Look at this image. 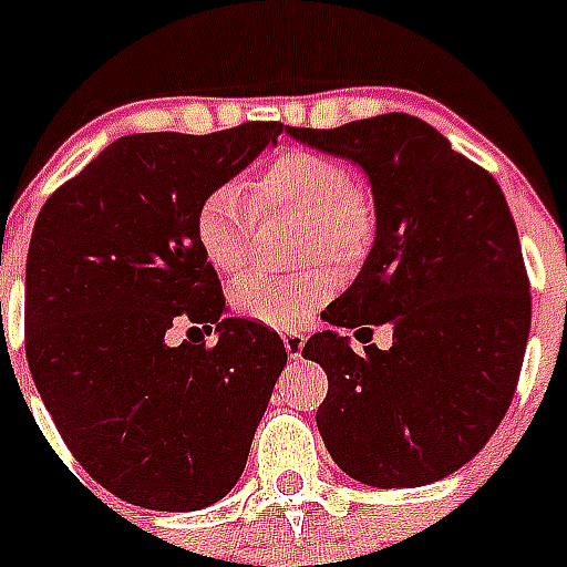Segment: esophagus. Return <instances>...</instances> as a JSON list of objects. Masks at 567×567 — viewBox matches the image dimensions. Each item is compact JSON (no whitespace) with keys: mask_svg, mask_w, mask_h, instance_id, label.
Listing matches in <instances>:
<instances>
[{"mask_svg":"<svg viewBox=\"0 0 567 567\" xmlns=\"http://www.w3.org/2000/svg\"><path fill=\"white\" fill-rule=\"evenodd\" d=\"M282 341H285V350H288V355H291V359H300L302 347H306V336H302V332H288Z\"/></svg>","mask_w":567,"mask_h":567,"instance_id":"esophagus-1","label":"esophagus"}]
</instances>
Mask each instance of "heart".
Here are the masks:
<instances>
[{"mask_svg": "<svg viewBox=\"0 0 567 567\" xmlns=\"http://www.w3.org/2000/svg\"><path fill=\"white\" fill-rule=\"evenodd\" d=\"M265 208L302 212L309 223L302 229L306 256H329L350 265L364 256L371 244V212L355 194V176L347 164L309 150H288L265 164L256 185ZM258 208L240 182H220L203 196L196 208V240L203 256L220 274H238L249 261ZM336 274L327 267H309L291 276H244L231 302L244 318L265 327H293L318 302L336 291Z\"/></svg>", "mask_w": 567, "mask_h": 567, "instance_id": "b5f03b06", "label": "heart"}]
</instances>
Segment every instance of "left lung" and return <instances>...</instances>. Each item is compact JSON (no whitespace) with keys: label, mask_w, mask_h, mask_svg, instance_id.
I'll return each mask as SVG.
<instances>
[{"label":"left lung","mask_w":567,"mask_h":567,"mask_svg":"<svg viewBox=\"0 0 567 567\" xmlns=\"http://www.w3.org/2000/svg\"><path fill=\"white\" fill-rule=\"evenodd\" d=\"M285 132L362 167L377 214L362 270L323 311L329 329L302 347L329 379L320 439L373 488L439 483L501 426L524 364L529 282L506 196L409 114ZM382 322L395 332L388 351L367 343Z\"/></svg>","instance_id":"1"}]
</instances>
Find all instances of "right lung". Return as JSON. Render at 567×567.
Instances as JSON below:
<instances>
[{
  "label": "right lung",
  "instance_id": "obj_1",
  "mask_svg": "<svg viewBox=\"0 0 567 567\" xmlns=\"http://www.w3.org/2000/svg\"><path fill=\"white\" fill-rule=\"evenodd\" d=\"M279 135L282 123L123 135L49 196L31 231V379L79 465L144 509H205L235 488L288 362L276 332L226 315L196 240L203 196ZM176 319L214 328L218 344L173 348Z\"/></svg>",
  "mask_w": 567,
  "mask_h": 567
}]
</instances>
